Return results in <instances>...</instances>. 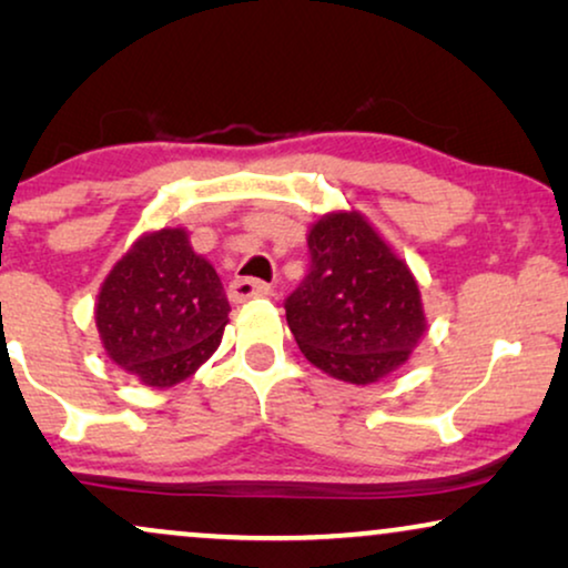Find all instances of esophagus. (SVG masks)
I'll return each mask as SVG.
<instances>
[{
    "instance_id": "1",
    "label": "esophagus",
    "mask_w": 568,
    "mask_h": 568,
    "mask_svg": "<svg viewBox=\"0 0 568 568\" xmlns=\"http://www.w3.org/2000/svg\"><path fill=\"white\" fill-rule=\"evenodd\" d=\"M271 294V286L266 282H258V278H232L230 282V300L243 302L251 297H266Z\"/></svg>"
}]
</instances>
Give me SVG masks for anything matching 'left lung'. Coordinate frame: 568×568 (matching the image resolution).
I'll return each mask as SVG.
<instances>
[{"instance_id":"1","label":"left lung","mask_w":568,"mask_h":568,"mask_svg":"<svg viewBox=\"0 0 568 568\" xmlns=\"http://www.w3.org/2000/svg\"><path fill=\"white\" fill-rule=\"evenodd\" d=\"M307 247V276L284 300L300 352L344 383H377L426 331L414 274L356 212L323 216Z\"/></svg>"}]
</instances>
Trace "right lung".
Instances as JSON below:
<instances>
[{
	"instance_id": "right-lung-1",
	"label": "right lung",
	"mask_w": 568,
	"mask_h": 568,
	"mask_svg": "<svg viewBox=\"0 0 568 568\" xmlns=\"http://www.w3.org/2000/svg\"><path fill=\"white\" fill-rule=\"evenodd\" d=\"M230 302L214 266L181 227L136 240L100 286L95 323L105 352L152 387L193 375L227 325Z\"/></svg>"
}]
</instances>
